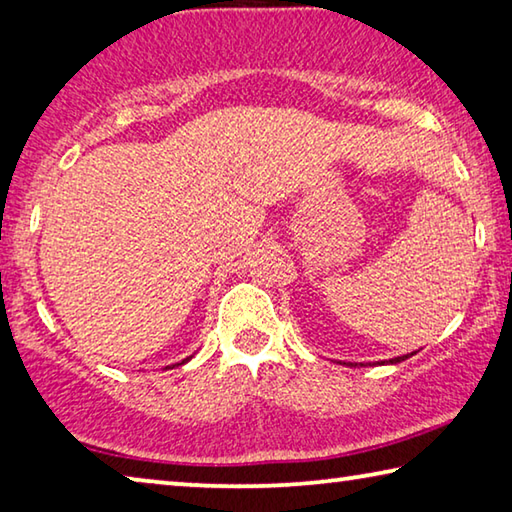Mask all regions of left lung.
Wrapping results in <instances>:
<instances>
[{
    "label": "left lung",
    "instance_id": "obj_1",
    "mask_svg": "<svg viewBox=\"0 0 512 512\" xmlns=\"http://www.w3.org/2000/svg\"><path fill=\"white\" fill-rule=\"evenodd\" d=\"M411 354H404V357H395V359H388V363H400V361H406L409 359ZM381 363H386V361H381Z\"/></svg>",
    "mask_w": 512,
    "mask_h": 512
}]
</instances>
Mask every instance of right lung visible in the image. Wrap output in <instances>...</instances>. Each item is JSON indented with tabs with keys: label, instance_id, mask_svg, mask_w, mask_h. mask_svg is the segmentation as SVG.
Wrapping results in <instances>:
<instances>
[{
	"label": "right lung",
	"instance_id": "obj_1",
	"mask_svg": "<svg viewBox=\"0 0 512 512\" xmlns=\"http://www.w3.org/2000/svg\"><path fill=\"white\" fill-rule=\"evenodd\" d=\"M189 359H192V357H187V359H185V361H189ZM185 361H183V363H185ZM178 366H180V363H178Z\"/></svg>",
	"mask_w": 512,
	"mask_h": 512
}]
</instances>
